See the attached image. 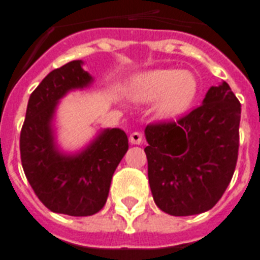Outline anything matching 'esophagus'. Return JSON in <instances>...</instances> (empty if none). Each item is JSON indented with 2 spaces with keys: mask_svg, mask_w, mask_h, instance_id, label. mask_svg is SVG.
I'll return each instance as SVG.
<instances>
[{
  "mask_svg": "<svg viewBox=\"0 0 260 260\" xmlns=\"http://www.w3.org/2000/svg\"><path fill=\"white\" fill-rule=\"evenodd\" d=\"M131 144H142L143 143V135L140 132H132L129 136Z\"/></svg>",
  "mask_w": 260,
  "mask_h": 260,
  "instance_id": "esophagus-1",
  "label": "esophagus"
}]
</instances>
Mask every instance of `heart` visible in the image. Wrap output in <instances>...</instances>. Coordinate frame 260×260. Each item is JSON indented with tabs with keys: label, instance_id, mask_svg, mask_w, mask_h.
<instances>
[{
	"label": "heart",
	"instance_id": "obj_1",
	"mask_svg": "<svg viewBox=\"0 0 260 260\" xmlns=\"http://www.w3.org/2000/svg\"><path fill=\"white\" fill-rule=\"evenodd\" d=\"M197 89L196 77L177 69L143 71L128 83V91L136 101H158L156 109L163 118H177L186 113L197 95Z\"/></svg>",
	"mask_w": 260,
	"mask_h": 260
}]
</instances>
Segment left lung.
<instances>
[{"label":"left lung","instance_id":"left-lung-1","mask_svg":"<svg viewBox=\"0 0 260 260\" xmlns=\"http://www.w3.org/2000/svg\"><path fill=\"white\" fill-rule=\"evenodd\" d=\"M240 113V102L222 82L177 121L147 125L148 182L159 209L191 216L217 204L238 162Z\"/></svg>","mask_w":260,"mask_h":260}]
</instances>
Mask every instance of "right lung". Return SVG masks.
Listing matches in <instances>:
<instances>
[{
	"label": "right lung",
	"instance_id": "obj_1",
	"mask_svg": "<svg viewBox=\"0 0 260 260\" xmlns=\"http://www.w3.org/2000/svg\"><path fill=\"white\" fill-rule=\"evenodd\" d=\"M82 64L73 60L43 79L30 94L20 135L22 169L35 194L51 212L75 217L104 208L114 170L128 151L120 128L101 131L77 154H64L56 146L52 121L59 100L93 82Z\"/></svg>",
	"mask_w": 260,
	"mask_h": 260
}]
</instances>
